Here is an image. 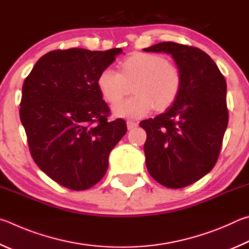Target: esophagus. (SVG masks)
Masks as SVG:
<instances>
[{
  "instance_id": "obj_1",
  "label": "esophagus",
  "mask_w": 249,
  "mask_h": 249,
  "mask_svg": "<svg viewBox=\"0 0 249 249\" xmlns=\"http://www.w3.org/2000/svg\"><path fill=\"white\" fill-rule=\"evenodd\" d=\"M127 127H128V130L136 129L138 127V122H134V121L129 120V121H127Z\"/></svg>"
}]
</instances>
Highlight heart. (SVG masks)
<instances>
[{"label":"heart","mask_w":249,"mask_h":249,"mask_svg":"<svg viewBox=\"0 0 249 249\" xmlns=\"http://www.w3.org/2000/svg\"><path fill=\"white\" fill-rule=\"evenodd\" d=\"M106 102L116 104L133 85L136 95L118 103L113 112L119 117L142 118L152 109L158 110L172 106L182 86V76L176 65L164 56L138 52L121 61L120 72L105 68L96 81Z\"/></svg>","instance_id":"b5f03b06"}]
</instances>
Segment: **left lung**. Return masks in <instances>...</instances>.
Wrapping results in <instances>:
<instances>
[{
    "label": "left lung",
    "mask_w": 249,
    "mask_h": 249,
    "mask_svg": "<svg viewBox=\"0 0 249 249\" xmlns=\"http://www.w3.org/2000/svg\"><path fill=\"white\" fill-rule=\"evenodd\" d=\"M143 50L169 53L182 76L168 110L140 122L150 175L167 188H182L207 175L219 158L229 122L226 82L199 48L167 41Z\"/></svg>",
    "instance_id": "left-lung-1"
}]
</instances>
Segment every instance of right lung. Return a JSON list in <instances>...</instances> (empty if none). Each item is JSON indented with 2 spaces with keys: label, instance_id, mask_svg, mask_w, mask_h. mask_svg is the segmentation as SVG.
<instances>
[{
  "label": "right lung",
  "instance_id": "add662e5",
  "mask_svg": "<svg viewBox=\"0 0 249 249\" xmlns=\"http://www.w3.org/2000/svg\"><path fill=\"white\" fill-rule=\"evenodd\" d=\"M121 48H80L42 55L25 78L19 108L30 154L59 185L85 190L108 168V156L127 132L124 119L108 121L110 109L96 84Z\"/></svg>",
  "mask_w": 249,
  "mask_h": 249
}]
</instances>
